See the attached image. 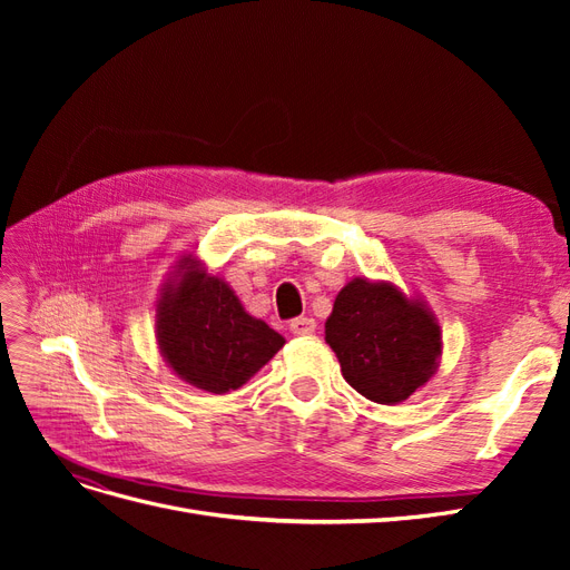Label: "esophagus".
I'll return each instance as SVG.
<instances>
[{
	"mask_svg": "<svg viewBox=\"0 0 570 570\" xmlns=\"http://www.w3.org/2000/svg\"><path fill=\"white\" fill-rule=\"evenodd\" d=\"M289 331H292V335H297V337H308V335L316 333V321L308 318V316H299V318L289 323Z\"/></svg>",
	"mask_w": 570,
	"mask_h": 570,
	"instance_id": "esophagus-1",
	"label": "esophagus"
}]
</instances>
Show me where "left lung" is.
<instances>
[{
    "label": "left lung",
    "instance_id": "left-lung-1",
    "mask_svg": "<svg viewBox=\"0 0 570 570\" xmlns=\"http://www.w3.org/2000/svg\"><path fill=\"white\" fill-rule=\"evenodd\" d=\"M325 342L344 381L377 404H400L435 375L442 331L423 299L394 283L354 278L344 285L325 321Z\"/></svg>",
    "mask_w": 570,
    "mask_h": 570
}]
</instances>
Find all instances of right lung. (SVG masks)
Listing matches in <instances>:
<instances>
[{
	"label": "right lung",
	"mask_w": 570,
	"mask_h": 570,
	"mask_svg": "<svg viewBox=\"0 0 570 570\" xmlns=\"http://www.w3.org/2000/svg\"><path fill=\"white\" fill-rule=\"evenodd\" d=\"M157 342L180 381L204 392L243 387L285 344L239 304L233 287L206 273L195 254L170 271L157 302Z\"/></svg>",
	"instance_id": "obj_1"
}]
</instances>
